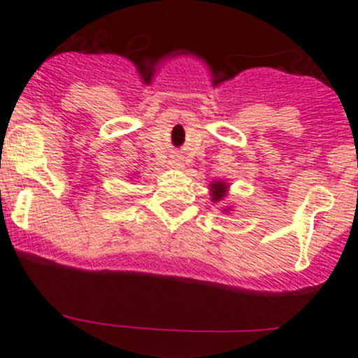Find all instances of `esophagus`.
I'll list each match as a JSON object with an SVG mask.
<instances>
[{
	"label": "esophagus",
	"instance_id": "1",
	"mask_svg": "<svg viewBox=\"0 0 358 358\" xmlns=\"http://www.w3.org/2000/svg\"><path fill=\"white\" fill-rule=\"evenodd\" d=\"M170 166H172V169H182V166H185V163H182L181 157H176V159L170 161Z\"/></svg>",
	"mask_w": 358,
	"mask_h": 358
}]
</instances>
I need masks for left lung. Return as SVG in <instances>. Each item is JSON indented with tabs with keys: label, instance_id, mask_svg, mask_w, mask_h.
Wrapping results in <instances>:
<instances>
[{
	"label": "left lung",
	"instance_id": "1",
	"mask_svg": "<svg viewBox=\"0 0 358 358\" xmlns=\"http://www.w3.org/2000/svg\"><path fill=\"white\" fill-rule=\"evenodd\" d=\"M227 194H229V182H226L224 179H220V181H213L210 185V197L215 204H217V202H222ZM220 210H222V213H229V211H233V208L224 206L220 208Z\"/></svg>",
	"mask_w": 358,
	"mask_h": 358
}]
</instances>
